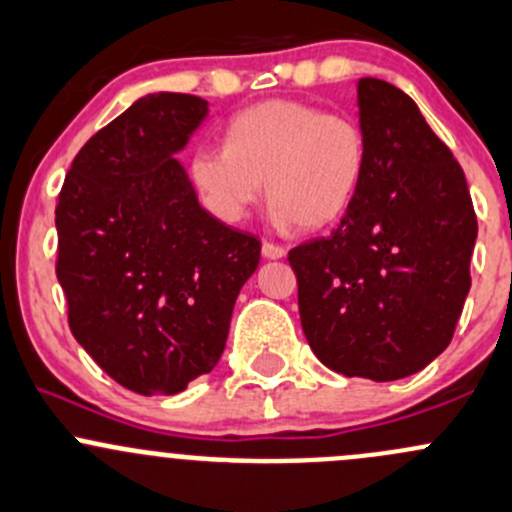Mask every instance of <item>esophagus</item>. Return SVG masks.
Instances as JSON below:
<instances>
[{"label":"esophagus","mask_w":512,"mask_h":512,"mask_svg":"<svg viewBox=\"0 0 512 512\" xmlns=\"http://www.w3.org/2000/svg\"><path fill=\"white\" fill-rule=\"evenodd\" d=\"M261 254H263V258H283L286 256V249L278 244H271V241H263Z\"/></svg>","instance_id":"1"}]
</instances>
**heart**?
<instances>
[{
    "mask_svg": "<svg viewBox=\"0 0 512 512\" xmlns=\"http://www.w3.org/2000/svg\"><path fill=\"white\" fill-rule=\"evenodd\" d=\"M366 169V136L356 119L288 99L263 101L231 119L224 146L191 156V179L219 219L236 224L263 184L281 226L336 224L353 204Z\"/></svg>",
    "mask_w": 512,
    "mask_h": 512,
    "instance_id": "b5f03b06",
    "label": "heart"
}]
</instances>
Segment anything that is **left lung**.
I'll return each mask as SVG.
<instances>
[{
    "label": "left lung",
    "instance_id": "obj_1",
    "mask_svg": "<svg viewBox=\"0 0 512 512\" xmlns=\"http://www.w3.org/2000/svg\"><path fill=\"white\" fill-rule=\"evenodd\" d=\"M361 186L331 236L288 251L306 341L331 371L398 381L448 348L478 219L465 174L398 86L358 82Z\"/></svg>",
    "mask_w": 512,
    "mask_h": 512
}]
</instances>
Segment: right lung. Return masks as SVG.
I'll list each match as a JSON object with an SVG mask.
<instances>
[{
    "label": "right lung",
    "mask_w": 512,
    "mask_h": 512,
    "mask_svg": "<svg viewBox=\"0 0 512 512\" xmlns=\"http://www.w3.org/2000/svg\"><path fill=\"white\" fill-rule=\"evenodd\" d=\"M206 114L201 96L146 94L86 141L59 191L69 328L141 396H174L219 363L261 258V241L214 219L174 159Z\"/></svg>",
    "instance_id": "obj_1"
}]
</instances>
